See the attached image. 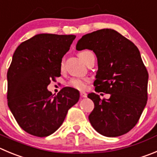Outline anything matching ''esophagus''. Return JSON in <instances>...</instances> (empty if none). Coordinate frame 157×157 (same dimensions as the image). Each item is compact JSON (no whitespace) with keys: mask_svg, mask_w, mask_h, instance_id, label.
<instances>
[{"mask_svg":"<svg viewBox=\"0 0 157 157\" xmlns=\"http://www.w3.org/2000/svg\"><path fill=\"white\" fill-rule=\"evenodd\" d=\"M80 96H81L82 98H87V94L84 91H80Z\"/></svg>","mask_w":157,"mask_h":157,"instance_id":"1","label":"esophagus"}]
</instances>
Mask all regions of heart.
<instances>
[{
    "mask_svg": "<svg viewBox=\"0 0 157 157\" xmlns=\"http://www.w3.org/2000/svg\"><path fill=\"white\" fill-rule=\"evenodd\" d=\"M91 52L90 51H83V52H80L79 54V56L83 59V61L85 60V58L87 56V54L90 53ZM63 62L61 63V67H63ZM87 80L86 79H82V78H73L70 80V85L71 87H74L76 89H78V90H84L87 87Z\"/></svg>",
    "mask_w": 157,
    "mask_h": 157,
    "instance_id": "heart-1",
    "label": "heart"
}]
</instances>
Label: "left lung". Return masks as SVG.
<instances>
[{"instance_id": "1", "label": "left lung", "mask_w": 157, "mask_h": 157, "mask_svg": "<svg viewBox=\"0 0 157 157\" xmlns=\"http://www.w3.org/2000/svg\"><path fill=\"white\" fill-rule=\"evenodd\" d=\"M90 49L96 55L98 70L95 91L110 94L101 100L90 93L94 108L88 118L102 136L117 137L129 132L138 122L147 101L148 72L140 50L117 31L104 29L82 36L78 51Z\"/></svg>"}]
</instances>
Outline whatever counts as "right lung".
<instances>
[{
  "label": "right lung",
  "mask_w": 157,
  "mask_h": 157,
  "mask_svg": "<svg viewBox=\"0 0 157 157\" xmlns=\"http://www.w3.org/2000/svg\"><path fill=\"white\" fill-rule=\"evenodd\" d=\"M74 35L38 34L17 46L8 71V105L17 124L32 136L45 137L63 122L77 103L79 90L66 87L53 97L47 87L61 75V62Z\"/></svg>",
  "instance_id": "add662e5"
}]
</instances>
